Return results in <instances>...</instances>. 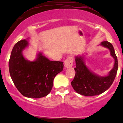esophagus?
I'll list each match as a JSON object with an SVG mask.
<instances>
[{"label":"esophagus","mask_w":123,"mask_h":123,"mask_svg":"<svg viewBox=\"0 0 123 123\" xmlns=\"http://www.w3.org/2000/svg\"><path fill=\"white\" fill-rule=\"evenodd\" d=\"M73 57L70 56L68 57L65 61H64V65L65 67L67 68H70L73 67Z\"/></svg>","instance_id":"1"}]
</instances>
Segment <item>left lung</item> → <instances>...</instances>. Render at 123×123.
<instances>
[{
	"instance_id": "left-lung-1",
	"label": "left lung",
	"mask_w": 123,
	"mask_h": 123,
	"mask_svg": "<svg viewBox=\"0 0 123 123\" xmlns=\"http://www.w3.org/2000/svg\"><path fill=\"white\" fill-rule=\"evenodd\" d=\"M100 45L110 50V54L114 59V67L108 75L100 76L88 68L85 64L84 56H75V75L71 85L74 90L80 95L91 96L102 93L112 85L117 75L118 60L113 46L106 41L102 42Z\"/></svg>"
}]
</instances>
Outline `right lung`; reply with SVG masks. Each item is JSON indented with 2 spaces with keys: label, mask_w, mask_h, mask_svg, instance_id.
<instances>
[{
  "label": "right lung",
  "mask_w": 123,
  "mask_h": 123,
  "mask_svg": "<svg viewBox=\"0 0 123 123\" xmlns=\"http://www.w3.org/2000/svg\"><path fill=\"white\" fill-rule=\"evenodd\" d=\"M28 38L17 42L9 61L11 77L18 91L27 98H40L52 90L55 77L64 68L63 62L50 61L38 52L33 61L26 59L23 51L28 46Z\"/></svg>",
  "instance_id": "add662e5"
}]
</instances>
